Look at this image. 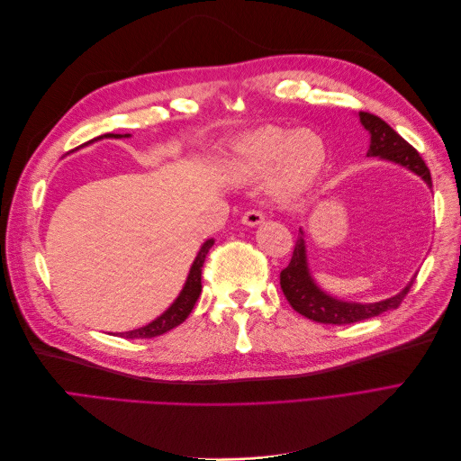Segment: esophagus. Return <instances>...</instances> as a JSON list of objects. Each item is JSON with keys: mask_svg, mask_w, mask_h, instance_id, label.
Here are the masks:
<instances>
[{"mask_svg": "<svg viewBox=\"0 0 461 461\" xmlns=\"http://www.w3.org/2000/svg\"><path fill=\"white\" fill-rule=\"evenodd\" d=\"M263 219H265V215L261 212H258V209H249V212H246L242 215V222H244V225H248V227L261 225Z\"/></svg>", "mask_w": 461, "mask_h": 461, "instance_id": "esophagus-1", "label": "esophagus"}]
</instances>
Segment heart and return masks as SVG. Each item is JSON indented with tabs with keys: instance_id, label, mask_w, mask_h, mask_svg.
<instances>
[{
	"instance_id": "heart-1",
	"label": "heart",
	"mask_w": 461,
	"mask_h": 461,
	"mask_svg": "<svg viewBox=\"0 0 461 461\" xmlns=\"http://www.w3.org/2000/svg\"><path fill=\"white\" fill-rule=\"evenodd\" d=\"M325 159V144L315 132L263 127L232 144L227 175L239 183H249L271 173L273 196L290 203L313 186Z\"/></svg>"
}]
</instances>
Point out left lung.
<instances>
[{
    "instance_id": "8db88e82",
    "label": "left lung",
    "mask_w": 461,
    "mask_h": 461,
    "mask_svg": "<svg viewBox=\"0 0 461 461\" xmlns=\"http://www.w3.org/2000/svg\"><path fill=\"white\" fill-rule=\"evenodd\" d=\"M359 121L364 129L371 134V144L367 149V158H379L398 163L406 167L411 173L420 175L429 186L430 185V171L427 169L425 161L413 146H410L403 138L386 124L381 117L359 111ZM415 278L403 286L396 296L386 298L375 303H356V302H344L339 298H332L327 292L321 290L308 267V254H305V240L303 232L300 229V236L292 252V259L288 267L281 271V288L288 303L294 308L300 315L308 317L317 323L325 325H350L364 321L369 317L381 315L383 312L396 310L406 298L410 288L413 286Z\"/></svg>"
}]
</instances>
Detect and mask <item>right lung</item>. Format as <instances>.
Here are the masks:
<instances>
[{"label": "right lung", "instance_id": "obj_1", "mask_svg": "<svg viewBox=\"0 0 461 461\" xmlns=\"http://www.w3.org/2000/svg\"><path fill=\"white\" fill-rule=\"evenodd\" d=\"M122 136H131V134H104V136L94 138L92 142L102 140V138H122ZM86 144H90V142H86ZM212 246H213V239H209L202 244L196 259H194V263H192L183 290H180V294L176 296V300L169 305V308H167L158 319H153L151 323H148L140 329H134L129 332H119L122 339H153V337H159V334H165L167 330L178 327L183 321H186V317L190 315L192 308L196 305V302L202 294V267H203V261H205L209 248Z\"/></svg>", "mask_w": 461, "mask_h": 461}]
</instances>
